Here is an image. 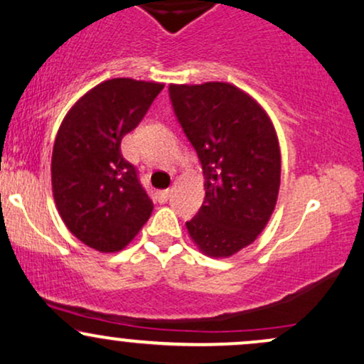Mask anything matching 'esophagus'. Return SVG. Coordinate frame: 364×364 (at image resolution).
<instances>
[{
	"label": "esophagus",
	"mask_w": 364,
	"mask_h": 364,
	"mask_svg": "<svg viewBox=\"0 0 364 364\" xmlns=\"http://www.w3.org/2000/svg\"><path fill=\"white\" fill-rule=\"evenodd\" d=\"M171 193H173V190H162V191H159V195H157L159 202L164 203V202H167V200H169Z\"/></svg>",
	"instance_id": "1"
}]
</instances>
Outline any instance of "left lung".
<instances>
[{"label": "left lung", "instance_id": "8db88e82", "mask_svg": "<svg viewBox=\"0 0 364 364\" xmlns=\"http://www.w3.org/2000/svg\"><path fill=\"white\" fill-rule=\"evenodd\" d=\"M183 133L200 161L205 198L186 221L191 240L230 257L264 230L279 190L278 138L266 112L228 82L169 86Z\"/></svg>", "mask_w": 364, "mask_h": 364}]
</instances>
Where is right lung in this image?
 <instances>
[{"label":"right lung","mask_w":364,"mask_h":364,"mask_svg":"<svg viewBox=\"0 0 364 364\" xmlns=\"http://www.w3.org/2000/svg\"><path fill=\"white\" fill-rule=\"evenodd\" d=\"M162 90L159 82L110 79L87 91L58 129L51 157L55 203L70 233L100 252L124 249L154 210L121 141Z\"/></svg>","instance_id":"right-lung-1"}]
</instances>
